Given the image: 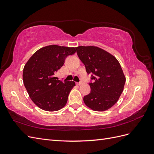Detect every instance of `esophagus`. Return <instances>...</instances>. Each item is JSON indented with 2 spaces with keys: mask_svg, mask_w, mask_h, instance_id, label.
<instances>
[{
  "mask_svg": "<svg viewBox=\"0 0 154 154\" xmlns=\"http://www.w3.org/2000/svg\"><path fill=\"white\" fill-rule=\"evenodd\" d=\"M76 84H77L78 85H82V82H77V83H76Z\"/></svg>",
  "mask_w": 154,
  "mask_h": 154,
  "instance_id": "obj_1",
  "label": "esophagus"
}]
</instances>
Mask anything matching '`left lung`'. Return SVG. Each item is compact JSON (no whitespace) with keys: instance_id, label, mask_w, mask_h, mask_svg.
<instances>
[{"instance_id":"8db88e82","label":"left lung","mask_w":154,"mask_h":154,"mask_svg":"<svg viewBox=\"0 0 154 154\" xmlns=\"http://www.w3.org/2000/svg\"><path fill=\"white\" fill-rule=\"evenodd\" d=\"M76 49L87 74H93L91 92L83 97L85 104L95 111L109 109L117 103L126 81L118 60L96 46H78Z\"/></svg>"}]
</instances>
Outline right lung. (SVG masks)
I'll return each instance as SVG.
<instances>
[{
	"mask_svg": "<svg viewBox=\"0 0 154 154\" xmlns=\"http://www.w3.org/2000/svg\"><path fill=\"white\" fill-rule=\"evenodd\" d=\"M76 50V48L57 45L45 46L36 51L26 63L23 82L30 98L40 109L53 112L66 105L75 82L57 80L54 74Z\"/></svg>",
	"mask_w": 154,
	"mask_h": 154,
	"instance_id": "add662e5",
	"label": "right lung"
}]
</instances>
